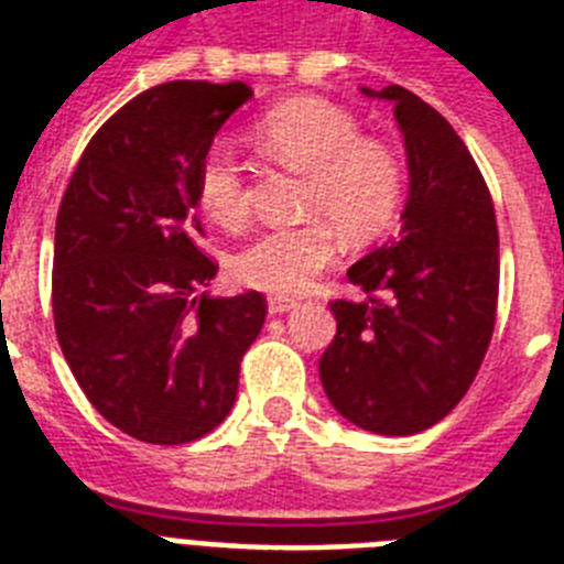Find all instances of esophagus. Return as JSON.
<instances>
[{"label": "esophagus", "instance_id": "obj_1", "mask_svg": "<svg viewBox=\"0 0 564 564\" xmlns=\"http://www.w3.org/2000/svg\"><path fill=\"white\" fill-rule=\"evenodd\" d=\"M293 307H296V302H293V299H282V296L268 299V313H271V316H282V313L293 311Z\"/></svg>", "mask_w": 564, "mask_h": 564}]
</instances>
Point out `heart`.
<instances>
[{
    "label": "heart",
    "instance_id": "heart-1",
    "mask_svg": "<svg viewBox=\"0 0 564 564\" xmlns=\"http://www.w3.org/2000/svg\"><path fill=\"white\" fill-rule=\"evenodd\" d=\"M257 147L279 166L305 174L302 226L257 231L231 253V273L253 291L293 296L336 257V228L347 242H370L395 223L406 192L401 154L330 101L305 98L276 107L257 123ZM197 200L217 226L237 228L251 208L248 172L234 149L214 143L197 166Z\"/></svg>",
    "mask_w": 564,
    "mask_h": 564
}]
</instances>
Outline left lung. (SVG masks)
<instances>
[{
  "instance_id": "8db88e82",
  "label": "left lung",
  "mask_w": 564,
  "mask_h": 564,
  "mask_svg": "<svg viewBox=\"0 0 564 564\" xmlns=\"http://www.w3.org/2000/svg\"><path fill=\"white\" fill-rule=\"evenodd\" d=\"M410 194L401 231L347 271L364 299H336L318 376L338 415L376 435H417L455 410L488 350L500 291L495 203L437 109L390 84Z\"/></svg>"
}]
</instances>
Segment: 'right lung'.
I'll return each instance as SVG.
<instances>
[{"mask_svg": "<svg viewBox=\"0 0 564 564\" xmlns=\"http://www.w3.org/2000/svg\"><path fill=\"white\" fill-rule=\"evenodd\" d=\"M242 82L147 89L93 134L58 206L53 318L89 403L127 435L181 446L231 412L262 293L208 296L197 166L251 98Z\"/></svg>", "mask_w": 564, "mask_h": 564, "instance_id": "obj_1", "label": "right lung"}]
</instances>
